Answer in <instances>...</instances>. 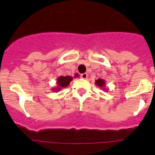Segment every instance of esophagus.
Here are the masks:
<instances>
[{"label":"esophagus","mask_w":155,"mask_h":155,"mask_svg":"<svg viewBox=\"0 0 155 155\" xmlns=\"http://www.w3.org/2000/svg\"><path fill=\"white\" fill-rule=\"evenodd\" d=\"M81 78L83 79H87V74L84 73V74H81Z\"/></svg>","instance_id":"obj_1"}]
</instances>
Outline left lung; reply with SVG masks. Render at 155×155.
<instances>
[{"instance_id":"left-lung-1","label":"left lung","mask_w":155,"mask_h":155,"mask_svg":"<svg viewBox=\"0 0 155 155\" xmlns=\"http://www.w3.org/2000/svg\"><path fill=\"white\" fill-rule=\"evenodd\" d=\"M95 84H96L98 87H99L100 88H102V90H104L105 91H108V88L105 87V81L103 79H98V80L95 81Z\"/></svg>"}]
</instances>
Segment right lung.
I'll return each instance as SVG.
<instances>
[{"label": "right lung", "instance_id": "right-lung-1", "mask_svg": "<svg viewBox=\"0 0 155 155\" xmlns=\"http://www.w3.org/2000/svg\"><path fill=\"white\" fill-rule=\"evenodd\" d=\"M78 77V74H75V78ZM73 80V78L71 76H61L57 79V86L55 87H53V91H61L64 87H67L69 85L70 82Z\"/></svg>", "mask_w": 155, "mask_h": 155}]
</instances>
